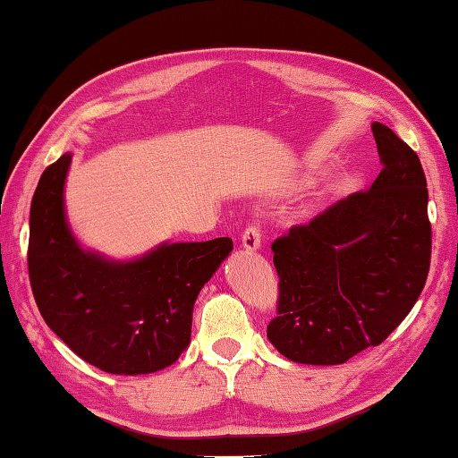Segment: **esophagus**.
<instances>
[{
  "label": "esophagus",
  "mask_w": 458,
  "mask_h": 458,
  "mask_svg": "<svg viewBox=\"0 0 458 458\" xmlns=\"http://www.w3.org/2000/svg\"><path fill=\"white\" fill-rule=\"evenodd\" d=\"M241 243H243V249H247V251H257L261 247V231L255 225L247 227L243 231V237H241Z\"/></svg>",
  "instance_id": "obj_1"
}]
</instances>
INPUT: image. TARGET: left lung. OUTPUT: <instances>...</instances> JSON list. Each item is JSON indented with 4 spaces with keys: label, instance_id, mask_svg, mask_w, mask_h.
<instances>
[{
    "label": "left lung",
    "instance_id": "1",
    "mask_svg": "<svg viewBox=\"0 0 458 458\" xmlns=\"http://www.w3.org/2000/svg\"><path fill=\"white\" fill-rule=\"evenodd\" d=\"M383 171L271 245L277 317L267 339L303 365H341L381 344L417 303L430 265L428 191L417 153L370 125Z\"/></svg>",
    "mask_w": 458,
    "mask_h": 458
}]
</instances>
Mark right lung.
Returning <instances> with one entry per match:
<instances>
[{
    "label": "right lung",
    "instance_id": "obj_1",
    "mask_svg": "<svg viewBox=\"0 0 458 458\" xmlns=\"http://www.w3.org/2000/svg\"><path fill=\"white\" fill-rule=\"evenodd\" d=\"M69 165L67 151L43 171L31 199L28 267L43 321L106 373L148 375L174 365L191 343L197 295L233 241H165L129 261L85 249L65 215Z\"/></svg>",
    "mask_w": 458,
    "mask_h": 458
}]
</instances>
